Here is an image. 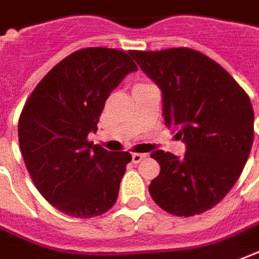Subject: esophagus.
<instances>
[{
	"label": "esophagus",
	"mask_w": 259,
	"mask_h": 259,
	"mask_svg": "<svg viewBox=\"0 0 259 259\" xmlns=\"http://www.w3.org/2000/svg\"><path fill=\"white\" fill-rule=\"evenodd\" d=\"M145 158H147V155H145V153H138V152L133 153V162H134V163H140L141 160L145 159Z\"/></svg>",
	"instance_id": "obj_1"
}]
</instances>
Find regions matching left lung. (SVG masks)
<instances>
[{
  "mask_svg": "<svg viewBox=\"0 0 259 259\" xmlns=\"http://www.w3.org/2000/svg\"><path fill=\"white\" fill-rule=\"evenodd\" d=\"M162 90L165 125L186 144L183 158L151 153L159 175L149 194L174 215L201 214L214 207L238 181L254 141V110L231 74L190 48L131 51Z\"/></svg>",
  "mask_w": 259,
  "mask_h": 259,
  "instance_id": "obj_1",
  "label": "left lung"
}]
</instances>
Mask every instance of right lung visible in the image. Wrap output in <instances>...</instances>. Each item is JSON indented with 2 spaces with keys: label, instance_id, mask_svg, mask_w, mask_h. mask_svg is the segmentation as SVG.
<instances>
[{
  "label": "right lung",
  "instance_id": "right-lung-1",
  "mask_svg": "<svg viewBox=\"0 0 259 259\" xmlns=\"http://www.w3.org/2000/svg\"><path fill=\"white\" fill-rule=\"evenodd\" d=\"M138 67L124 51L84 48L52 67L25 103L18 140L39 193L76 219L108 211L117 201L130 152L87 140L97 131L110 93Z\"/></svg>",
  "mask_w": 259,
  "mask_h": 259
}]
</instances>
